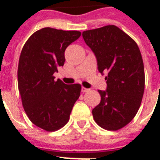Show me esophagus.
Returning <instances> with one entry per match:
<instances>
[{
	"mask_svg": "<svg viewBox=\"0 0 160 160\" xmlns=\"http://www.w3.org/2000/svg\"><path fill=\"white\" fill-rule=\"evenodd\" d=\"M89 90H90L89 88H84V87H82V88H81V91H82V92H88Z\"/></svg>",
	"mask_w": 160,
	"mask_h": 160,
	"instance_id": "1",
	"label": "esophagus"
}]
</instances>
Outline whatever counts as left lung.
Masks as SVG:
<instances>
[{
    "label": "left lung",
    "instance_id": "obj_1",
    "mask_svg": "<svg viewBox=\"0 0 160 160\" xmlns=\"http://www.w3.org/2000/svg\"><path fill=\"white\" fill-rule=\"evenodd\" d=\"M83 38L98 61L99 72H107L106 91L92 111L101 128L111 131L127 125L138 113L145 88L144 65L137 43L115 25L83 32Z\"/></svg>",
    "mask_w": 160,
    "mask_h": 160
}]
</instances>
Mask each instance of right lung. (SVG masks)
<instances>
[{
  "label": "right lung",
  "instance_id": "right-lung-1",
  "mask_svg": "<svg viewBox=\"0 0 160 160\" xmlns=\"http://www.w3.org/2000/svg\"><path fill=\"white\" fill-rule=\"evenodd\" d=\"M80 35L78 31L45 28L34 32L22 47L18 68L22 107L31 121L48 132L68 123L80 95V84L55 81L53 76L64 65L67 47Z\"/></svg>",
  "mask_w": 160,
  "mask_h": 160
}]
</instances>
